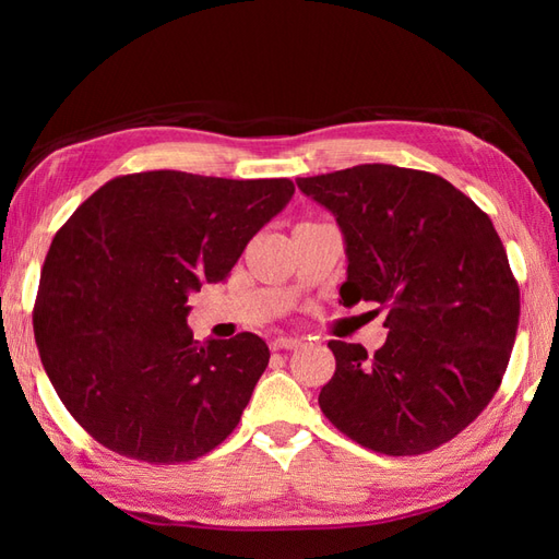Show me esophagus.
Instances as JSON below:
<instances>
[{
  "label": "esophagus",
  "mask_w": 559,
  "mask_h": 559,
  "mask_svg": "<svg viewBox=\"0 0 559 559\" xmlns=\"http://www.w3.org/2000/svg\"><path fill=\"white\" fill-rule=\"evenodd\" d=\"M300 346H302L300 338H288V336L273 338V343H271L273 350H295V348H300Z\"/></svg>",
  "instance_id": "esophagus-1"
}]
</instances>
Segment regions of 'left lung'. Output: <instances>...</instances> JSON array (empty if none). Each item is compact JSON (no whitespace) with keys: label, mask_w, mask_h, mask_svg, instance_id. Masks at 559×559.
<instances>
[{"label":"left lung","mask_w":559,"mask_h":559,"mask_svg":"<svg viewBox=\"0 0 559 559\" xmlns=\"http://www.w3.org/2000/svg\"><path fill=\"white\" fill-rule=\"evenodd\" d=\"M298 187L346 237L343 305L377 302L389 329L374 355L329 341L336 372L319 408L386 456L447 444L488 408L519 329V283L490 216L444 177L384 163L300 177Z\"/></svg>","instance_id":"1"}]
</instances>
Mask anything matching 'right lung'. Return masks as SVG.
Instances as JSON below:
<instances>
[{
    "mask_svg": "<svg viewBox=\"0 0 559 559\" xmlns=\"http://www.w3.org/2000/svg\"><path fill=\"white\" fill-rule=\"evenodd\" d=\"M293 192L288 177L132 173L57 230L35 295V343L57 396L98 444L168 466L235 430L269 348L249 331L194 341L187 300L228 278Z\"/></svg>",
    "mask_w": 559,
    "mask_h": 559,
    "instance_id": "1",
    "label": "right lung"
}]
</instances>
